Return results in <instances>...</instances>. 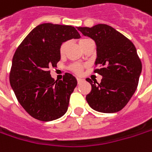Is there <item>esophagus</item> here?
I'll return each mask as SVG.
<instances>
[{
    "instance_id": "34e87169",
    "label": "esophagus",
    "mask_w": 152,
    "mask_h": 152,
    "mask_svg": "<svg viewBox=\"0 0 152 152\" xmlns=\"http://www.w3.org/2000/svg\"><path fill=\"white\" fill-rule=\"evenodd\" d=\"M83 80H83L82 78H77V81H78V83H79V84H80V83H81Z\"/></svg>"
}]
</instances>
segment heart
<instances>
[{
  "label": "heart",
  "instance_id": "1",
  "mask_svg": "<svg viewBox=\"0 0 152 152\" xmlns=\"http://www.w3.org/2000/svg\"><path fill=\"white\" fill-rule=\"evenodd\" d=\"M91 42H92V41H91V39H88V38H81L80 41H79V44H80V47L82 48V50H84V49L87 46L88 44ZM66 46H67V43H66V42H62V43L61 44L60 48H59V54H60V56L61 57L64 56L65 54H66ZM83 67H84L83 65L80 64V63H78V62L72 63V64L70 65V66H69L70 70L72 71L73 72H75V73H77V74H80V72H82Z\"/></svg>",
  "mask_w": 152,
  "mask_h": 152
}]
</instances>
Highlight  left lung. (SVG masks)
I'll return each mask as SVG.
<instances>
[{
	"mask_svg": "<svg viewBox=\"0 0 152 152\" xmlns=\"http://www.w3.org/2000/svg\"><path fill=\"white\" fill-rule=\"evenodd\" d=\"M82 34L96 44L94 72L102 76L100 83L87 78L91 91L86 101L91 109L102 113L121 110L134 94L142 71V63L133 42L108 25L79 27Z\"/></svg>",
	"mask_w": 152,
	"mask_h": 152,
	"instance_id": "obj_1",
	"label": "left lung"
}]
</instances>
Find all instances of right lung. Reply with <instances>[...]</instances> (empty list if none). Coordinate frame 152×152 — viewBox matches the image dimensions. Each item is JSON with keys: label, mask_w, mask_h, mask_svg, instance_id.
I'll list each match as a JSON object with an SVG mask.
<instances>
[{"label": "right lung", "mask_w": 152, "mask_h": 152, "mask_svg": "<svg viewBox=\"0 0 152 152\" xmlns=\"http://www.w3.org/2000/svg\"><path fill=\"white\" fill-rule=\"evenodd\" d=\"M80 37L72 26L45 23L35 27L17 48L9 80L18 101L31 116L50 121L66 112L77 80L66 72L63 80L55 81L50 68L61 60V44Z\"/></svg>", "instance_id": "add662e5"}]
</instances>
